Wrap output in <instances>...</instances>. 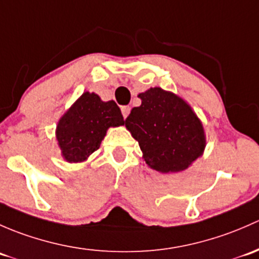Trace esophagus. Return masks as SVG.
<instances>
[{"label": "esophagus", "mask_w": 259, "mask_h": 259, "mask_svg": "<svg viewBox=\"0 0 259 259\" xmlns=\"http://www.w3.org/2000/svg\"><path fill=\"white\" fill-rule=\"evenodd\" d=\"M121 111H122V114H123V118H127V116H128L131 112V107L130 106H123V107L121 108Z\"/></svg>", "instance_id": "1"}]
</instances>
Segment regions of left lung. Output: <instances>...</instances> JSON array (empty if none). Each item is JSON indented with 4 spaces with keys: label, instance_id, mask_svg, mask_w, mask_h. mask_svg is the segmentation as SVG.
I'll return each mask as SVG.
<instances>
[{
    "label": "left lung",
    "instance_id": "1",
    "mask_svg": "<svg viewBox=\"0 0 259 259\" xmlns=\"http://www.w3.org/2000/svg\"><path fill=\"white\" fill-rule=\"evenodd\" d=\"M142 103L131 111L124 124L138 141L149 168L161 173L187 169L206 148L201 119L182 97L161 87L138 95Z\"/></svg>",
    "mask_w": 259,
    "mask_h": 259
}]
</instances>
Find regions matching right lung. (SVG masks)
<instances>
[{"label":"right lung","instance_id":"1","mask_svg":"<svg viewBox=\"0 0 259 259\" xmlns=\"http://www.w3.org/2000/svg\"><path fill=\"white\" fill-rule=\"evenodd\" d=\"M123 124V116L114 101L105 102L95 92H84L56 127L61 156L68 163L87 161L100 148L107 130Z\"/></svg>","mask_w":259,"mask_h":259}]
</instances>
